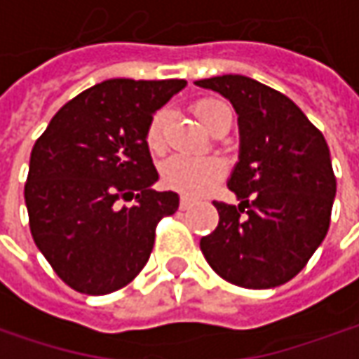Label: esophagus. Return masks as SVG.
<instances>
[{"label":"esophagus","mask_w":359,"mask_h":359,"mask_svg":"<svg viewBox=\"0 0 359 359\" xmlns=\"http://www.w3.org/2000/svg\"><path fill=\"white\" fill-rule=\"evenodd\" d=\"M180 210H189L193 207V201L189 198V196H180Z\"/></svg>","instance_id":"34e87169"}]
</instances>
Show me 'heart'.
Returning a JSON list of instances; mask_svg holds the SVG:
<instances>
[{
    "instance_id": "1",
    "label": "heart",
    "mask_w": 359,
    "mask_h": 359,
    "mask_svg": "<svg viewBox=\"0 0 359 359\" xmlns=\"http://www.w3.org/2000/svg\"><path fill=\"white\" fill-rule=\"evenodd\" d=\"M191 108L193 114L201 120V124H205L209 130H212L225 116H231V110L225 102L215 98H201ZM166 122H168V112L156 110L147 124L144 144L152 154H163L166 149V136H164ZM223 175H225V164L217 156L175 154L161 166V179L164 184L187 196L205 195L210 187H215L223 179Z\"/></svg>"
}]
</instances>
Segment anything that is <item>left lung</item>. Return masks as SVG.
I'll list each match as a JSON object with an SVG mask.
<instances>
[{
  "mask_svg": "<svg viewBox=\"0 0 359 359\" xmlns=\"http://www.w3.org/2000/svg\"><path fill=\"white\" fill-rule=\"evenodd\" d=\"M219 92L239 116V163L229 189L239 207L217 203L219 225L201 239L212 271L245 289L287 283L327 235L335 177L323 134L285 94L226 74L195 82Z\"/></svg>",
  "mask_w": 359,
  "mask_h": 359,
  "instance_id": "obj_1",
  "label": "left lung"
}]
</instances>
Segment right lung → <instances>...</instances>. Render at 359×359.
I'll use <instances>...</instances> for the list:
<instances>
[{
	"instance_id": "right-lung-1",
	"label": "right lung",
	"mask_w": 359,
	"mask_h": 359,
	"mask_svg": "<svg viewBox=\"0 0 359 359\" xmlns=\"http://www.w3.org/2000/svg\"><path fill=\"white\" fill-rule=\"evenodd\" d=\"M184 86L106 80L64 104L36 140L24 189L29 229L72 289L106 295L128 285L149 261L158 221L179 209L177 193L152 189L158 172L144 130Z\"/></svg>"
}]
</instances>
